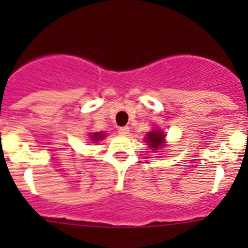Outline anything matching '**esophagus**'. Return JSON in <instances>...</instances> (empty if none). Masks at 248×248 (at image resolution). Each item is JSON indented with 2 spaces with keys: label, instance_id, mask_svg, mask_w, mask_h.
I'll return each mask as SVG.
<instances>
[{
  "label": "esophagus",
  "instance_id": "esophagus-1",
  "mask_svg": "<svg viewBox=\"0 0 248 248\" xmlns=\"http://www.w3.org/2000/svg\"><path fill=\"white\" fill-rule=\"evenodd\" d=\"M129 131H130V130H129L128 126H123V128H119L118 133H119L120 135H128Z\"/></svg>",
  "mask_w": 248,
  "mask_h": 248
}]
</instances>
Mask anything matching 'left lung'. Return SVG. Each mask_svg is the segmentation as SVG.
I'll use <instances>...</instances> for the list:
<instances>
[{
  "instance_id": "8db88e82",
  "label": "left lung",
  "mask_w": 248,
  "mask_h": 248,
  "mask_svg": "<svg viewBox=\"0 0 248 248\" xmlns=\"http://www.w3.org/2000/svg\"><path fill=\"white\" fill-rule=\"evenodd\" d=\"M145 141L153 151H157L159 149L165 146V134L161 129H154L146 134Z\"/></svg>"
}]
</instances>
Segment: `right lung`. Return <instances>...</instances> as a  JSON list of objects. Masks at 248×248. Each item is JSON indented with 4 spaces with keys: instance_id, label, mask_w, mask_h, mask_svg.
Wrapping results in <instances>:
<instances>
[{
    "instance_id": "obj_1",
    "label": "right lung",
    "mask_w": 248,
    "mask_h": 248,
    "mask_svg": "<svg viewBox=\"0 0 248 248\" xmlns=\"http://www.w3.org/2000/svg\"><path fill=\"white\" fill-rule=\"evenodd\" d=\"M89 138H91V140L93 143H97V141H99V140H102L103 138H104V134H103V133H92V134L89 135Z\"/></svg>"
}]
</instances>
